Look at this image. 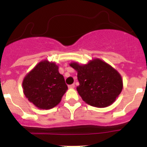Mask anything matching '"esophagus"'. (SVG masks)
Returning <instances> with one entry per match:
<instances>
[{
    "mask_svg": "<svg viewBox=\"0 0 147 147\" xmlns=\"http://www.w3.org/2000/svg\"><path fill=\"white\" fill-rule=\"evenodd\" d=\"M68 88H69V89H73V88H75V84H69V85H68Z\"/></svg>",
    "mask_w": 147,
    "mask_h": 147,
    "instance_id": "esophagus-1",
    "label": "esophagus"
}]
</instances>
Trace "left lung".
I'll list each match as a JSON object with an SVG mask.
<instances>
[{
  "instance_id": "1",
  "label": "left lung",
  "mask_w": 147,
  "mask_h": 147,
  "mask_svg": "<svg viewBox=\"0 0 147 147\" xmlns=\"http://www.w3.org/2000/svg\"><path fill=\"white\" fill-rule=\"evenodd\" d=\"M78 72V94L83 101L96 107H106L116 100L123 88V81L117 70L99 58L87 64L76 62L69 64Z\"/></svg>"
}]
</instances>
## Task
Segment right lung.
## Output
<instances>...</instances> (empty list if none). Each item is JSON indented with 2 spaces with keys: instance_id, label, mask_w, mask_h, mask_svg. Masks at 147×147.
<instances>
[{
  "instance_id": "1",
  "label": "right lung",
  "mask_w": 147,
  "mask_h": 147,
  "mask_svg": "<svg viewBox=\"0 0 147 147\" xmlns=\"http://www.w3.org/2000/svg\"><path fill=\"white\" fill-rule=\"evenodd\" d=\"M58 68L54 62L42 60L23 79V93L38 109H50L57 106L67 90Z\"/></svg>"
}]
</instances>
